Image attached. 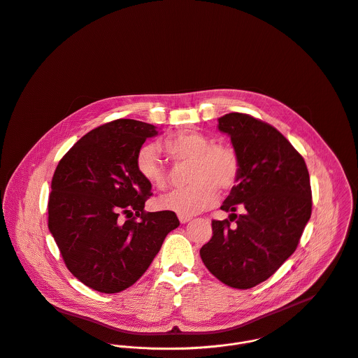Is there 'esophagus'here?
<instances>
[{
    "mask_svg": "<svg viewBox=\"0 0 358 358\" xmlns=\"http://www.w3.org/2000/svg\"><path fill=\"white\" fill-rule=\"evenodd\" d=\"M192 215H183V214H179V221H180V224H186V222H189V221H192Z\"/></svg>",
    "mask_w": 358,
    "mask_h": 358,
    "instance_id": "34e87169",
    "label": "esophagus"
}]
</instances>
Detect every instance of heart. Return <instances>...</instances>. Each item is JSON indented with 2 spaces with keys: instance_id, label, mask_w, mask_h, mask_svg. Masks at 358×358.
<instances>
[{
  "instance_id": "b5f03b06",
  "label": "heart",
  "mask_w": 358,
  "mask_h": 358,
  "mask_svg": "<svg viewBox=\"0 0 358 358\" xmlns=\"http://www.w3.org/2000/svg\"><path fill=\"white\" fill-rule=\"evenodd\" d=\"M161 150L175 166H189L183 190L162 196L159 208L176 214L193 215L215 204L218 190L231 192L241 175V159L231 145L215 141L200 131H185L162 141ZM138 175L154 189L165 190L171 185V171L165 166L152 145H144L136 157Z\"/></svg>"
}]
</instances>
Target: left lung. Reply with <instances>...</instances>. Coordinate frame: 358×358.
<instances>
[{"mask_svg": "<svg viewBox=\"0 0 358 358\" xmlns=\"http://www.w3.org/2000/svg\"><path fill=\"white\" fill-rule=\"evenodd\" d=\"M218 129L231 136L241 175L221 206L229 220L213 221V238L200 255L222 283L250 289L297 248L311 217L310 175L304 158L269 123L231 113L218 120Z\"/></svg>", "mask_w": 358, "mask_h": 358, "instance_id": "8db88e82", "label": "left lung"}]
</instances>
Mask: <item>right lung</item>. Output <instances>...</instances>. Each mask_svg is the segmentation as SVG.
I'll return each mask as SVG.
<instances>
[{"mask_svg": "<svg viewBox=\"0 0 358 358\" xmlns=\"http://www.w3.org/2000/svg\"><path fill=\"white\" fill-rule=\"evenodd\" d=\"M157 134L145 122L113 120L85 134L54 172L48 229L66 268L90 289L111 294L131 286L179 227L172 211H144L151 186L136 157Z\"/></svg>", "mask_w": 358, "mask_h": 358, "instance_id": "add662e5", "label": "right lung"}]
</instances>
